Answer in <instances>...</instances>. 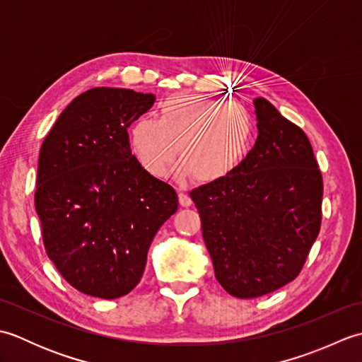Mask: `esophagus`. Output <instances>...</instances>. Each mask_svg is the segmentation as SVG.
I'll use <instances>...</instances> for the list:
<instances>
[{
  "label": "esophagus",
  "mask_w": 362,
  "mask_h": 362,
  "mask_svg": "<svg viewBox=\"0 0 362 362\" xmlns=\"http://www.w3.org/2000/svg\"><path fill=\"white\" fill-rule=\"evenodd\" d=\"M179 202L182 206H189L191 204H193V201H191V197L185 193H179Z\"/></svg>",
  "instance_id": "esophagus-1"
}]
</instances>
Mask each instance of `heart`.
Returning <instances> with one entry per match:
<instances>
[{
  "label": "heart",
  "mask_w": 362,
  "mask_h": 362,
  "mask_svg": "<svg viewBox=\"0 0 362 362\" xmlns=\"http://www.w3.org/2000/svg\"><path fill=\"white\" fill-rule=\"evenodd\" d=\"M129 135L138 163L149 175H168L180 152L179 174L210 183L240 166L250 148L253 119L240 103L177 93L160 103L158 119L138 118Z\"/></svg>",
  "instance_id": "obj_1"
}]
</instances>
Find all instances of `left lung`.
I'll use <instances>...</instances> for the list:
<instances>
[{"mask_svg":"<svg viewBox=\"0 0 362 362\" xmlns=\"http://www.w3.org/2000/svg\"><path fill=\"white\" fill-rule=\"evenodd\" d=\"M253 104L255 146L232 174L189 193L216 280L238 298L294 280L322 222L324 180L308 136L266 99Z\"/></svg>","mask_w":362,"mask_h":362,"instance_id":"8db88e82","label":"left lung"}]
</instances>
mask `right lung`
Listing matches in <instances>:
<instances>
[{
	"mask_svg": "<svg viewBox=\"0 0 362 362\" xmlns=\"http://www.w3.org/2000/svg\"><path fill=\"white\" fill-rule=\"evenodd\" d=\"M153 103L127 88L87 90L40 148L34 201L45 250L91 297L118 298L140 283L153 236L179 205L130 151L127 129Z\"/></svg>",
	"mask_w": 362,
	"mask_h": 362,
	"instance_id": "obj_1",
	"label": "right lung"
}]
</instances>
